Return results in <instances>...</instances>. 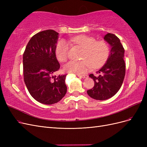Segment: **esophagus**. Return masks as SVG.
I'll use <instances>...</instances> for the list:
<instances>
[{
  "mask_svg": "<svg viewBox=\"0 0 147 147\" xmlns=\"http://www.w3.org/2000/svg\"><path fill=\"white\" fill-rule=\"evenodd\" d=\"M78 77L80 78H85L88 77V75H78Z\"/></svg>",
  "mask_w": 147,
  "mask_h": 147,
  "instance_id": "1",
  "label": "esophagus"
}]
</instances>
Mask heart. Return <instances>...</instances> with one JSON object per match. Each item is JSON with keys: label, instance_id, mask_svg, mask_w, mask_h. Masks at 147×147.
<instances>
[{"label": "heart", "instance_id": "1", "mask_svg": "<svg viewBox=\"0 0 147 147\" xmlns=\"http://www.w3.org/2000/svg\"><path fill=\"white\" fill-rule=\"evenodd\" d=\"M69 42L83 49L81 61H70L64 69L67 72L76 74H82L93 68H99L108 58L109 48L105 42L97 41L96 39L88 35H78L69 38ZM69 43L62 40L57 43L55 54L57 59L61 63L65 62L68 57Z\"/></svg>", "mask_w": 147, "mask_h": 147}]
</instances>
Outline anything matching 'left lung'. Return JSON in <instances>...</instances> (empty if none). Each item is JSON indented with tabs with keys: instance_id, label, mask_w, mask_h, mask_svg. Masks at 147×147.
<instances>
[{
	"instance_id": "8db88e82",
	"label": "left lung",
	"mask_w": 147,
	"mask_h": 147,
	"mask_svg": "<svg viewBox=\"0 0 147 147\" xmlns=\"http://www.w3.org/2000/svg\"><path fill=\"white\" fill-rule=\"evenodd\" d=\"M104 38L110 45V53L105 64L97 72L100 75H89L94 80V86L87 91L91 98L100 100L108 99L116 94L122 85L126 72L123 59L124 49L119 39L110 33L107 34Z\"/></svg>"
}]
</instances>
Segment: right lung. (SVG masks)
<instances>
[{
  "label": "right lung",
  "instance_id": "right-lung-1",
  "mask_svg": "<svg viewBox=\"0 0 147 147\" xmlns=\"http://www.w3.org/2000/svg\"><path fill=\"white\" fill-rule=\"evenodd\" d=\"M59 34L50 29L30 39L23 54L24 80L34 99L43 104L57 103L67 92L66 75L53 76L60 68L55 49Z\"/></svg>",
  "mask_w": 147,
  "mask_h": 147
}]
</instances>
